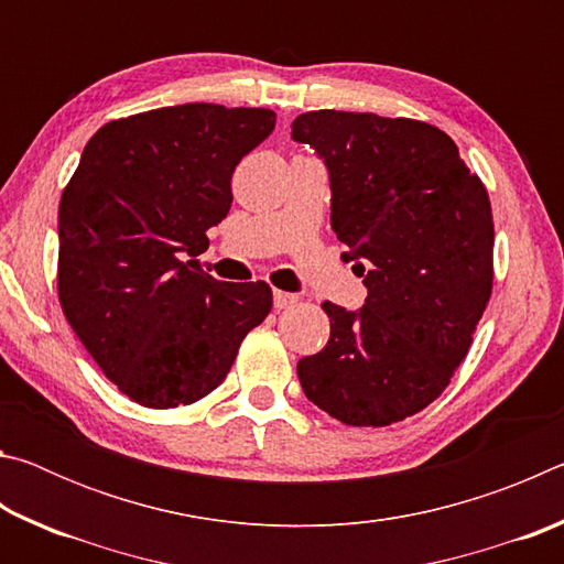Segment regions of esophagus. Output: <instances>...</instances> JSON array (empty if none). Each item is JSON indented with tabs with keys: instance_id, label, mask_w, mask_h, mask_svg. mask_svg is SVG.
Instances as JSON below:
<instances>
[{
	"instance_id": "1",
	"label": "esophagus",
	"mask_w": 564,
	"mask_h": 564,
	"mask_svg": "<svg viewBox=\"0 0 564 564\" xmlns=\"http://www.w3.org/2000/svg\"><path fill=\"white\" fill-rule=\"evenodd\" d=\"M299 301V295L295 293H289V291H273V305L279 311H283V308H291V305Z\"/></svg>"
}]
</instances>
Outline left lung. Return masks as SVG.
Returning <instances> with one entry per match:
<instances>
[{
    "mask_svg": "<svg viewBox=\"0 0 564 564\" xmlns=\"http://www.w3.org/2000/svg\"><path fill=\"white\" fill-rule=\"evenodd\" d=\"M291 129L328 169L330 228L368 289L360 311L323 303L330 338L301 388L346 425L398 423L447 388L490 301L488 191L425 121L321 109Z\"/></svg>",
    "mask_w": 564,
    "mask_h": 564,
    "instance_id": "8db88e82",
    "label": "left lung"
}]
</instances>
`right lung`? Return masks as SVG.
I'll return each mask as SVG.
<instances>
[{
    "mask_svg": "<svg viewBox=\"0 0 564 564\" xmlns=\"http://www.w3.org/2000/svg\"><path fill=\"white\" fill-rule=\"evenodd\" d=\"M275 127L271 109L181 104L104 123L59 204V303L113 386L144 408L188 405L224 383L269 283L204 273L206 231L231 176Z\"/></svg>",
    "mask_w": 564,
    "mask_h": 564,
    "instance_id": "1",
    "label": "right lung"
}]
</instances>
